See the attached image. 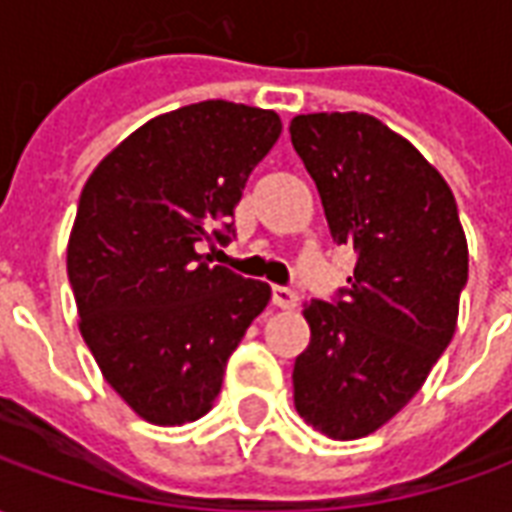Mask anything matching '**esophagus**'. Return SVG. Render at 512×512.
<instances>
[{
	"mask_svg": "<svg viewBox=\"0 0 512 512\" xmlns=\"http://www.w3.org/2000/svg\"><path fill=\"white\" fill-rule=\"evenodd\" d=\"M271 299H274V304L282 307V310H293V307H296V301H299V296H296L290 288H285V285H274V290H271Z\"/></svg>",
	"mask_w": 512,
	"mask_h": 512,
	"instance_id": "1",
	"label": "esophagus"
}]
</instances>
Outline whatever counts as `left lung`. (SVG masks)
I'll use <instances>...</instances> for the list:
<instances>
[{"label": "left lung", "instance_id": "left-lung-1", "mask_svg": "<svg viewBox=\"0 0 512 512\" xmlns=\"http://www.w3.org/2000/svg\"><path fill=\"white\" fill-rule=\"evenodd\" d=\"M290 142L337 244L356 252L348 288L304 304L310 345L293 400L329 439H362L395 417L455 334L469 249L447 180L408 139L359 112L299 115Z\"/></svg>", "mask_w": 512, "mask_h": 512}]
</instances>
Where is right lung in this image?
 Instances as JSON below:
<instances>
[{
    "label": "right lung",
    "mask_w": 512,
    "mask_h": 512,
    "mask_svg": "<svg viewBox=\"0 0 512 512\" xmlns=\"http://www.w3.org/2000/svg\"><path fill=\"white\" fill-rule=\"evenodd\" d=\"M277 112L202 101L136 128L95 167L68 241L79 329L106 384L153 425L208 414L271 288L213 266Z\"/></svg>",
    "instance_id": "add662e5"
}]
</instances>
